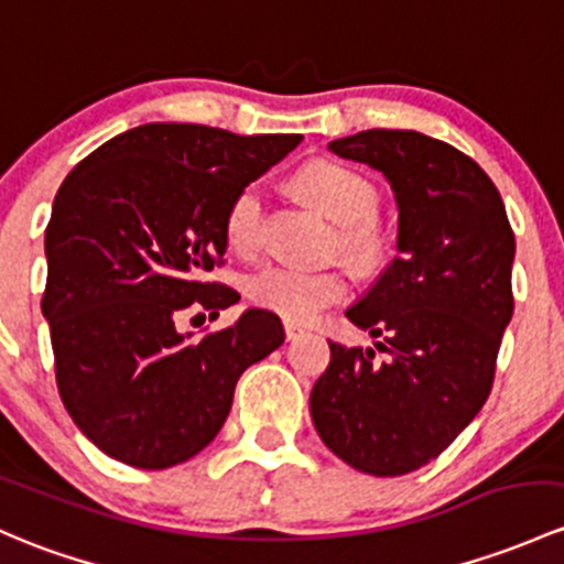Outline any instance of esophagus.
<instances>
[{
    "mask_svg": "<svg viewBox=\"0 0 564 564\" xmlns=\"http://www.w3.org/2000/svg\"><path fill=\"white\" fill-rule=\"evenodd\" d=\"M283 329H286V340H289V343L300 340V337L305 335V329H302L300 324H294V322H286V324H283Z\"/></svg>",
    "mask_w": 564,
    "mask_h": 564,
    "instance_id": "obj_1",
    "label": "esophagus"
}]
</instances>
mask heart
Wrapping results in <instances>:
<instances>
[{
    "label": "heart",
    "instance_id": "1",
    "mask_svg": "<svg viewBox=\"0 0 564 564\" xmlns=\"http://www.w3.org/2000/svg\"><path fill=\"white\" fill-rule=\"evenodd\" d=\"M300 194L324 216L340 224L337 242L351 264L370 270L387 257V229L378 221V188L359 170L332 159H313L294 175ZM264 192L248 183L235 194L224 218V232L237 253H253L262 246ZM248 297L262 311L286 322H307L324 307L346 297L348 278L337 267L305 270L292 264H270L253 272L246 283Z\"/></svg>",
    "mask_w": 564,
    "mask_h": 564
}]
</instances>
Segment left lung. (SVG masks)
Segmentation results:
<instances>
[{"label":"left lung","mask_w":564,"mask_h":564,"mask_svg":"<svg viewBox=\"0 0 564 564\" xmlns=\"http://www.w3.org/2000/svg\"><path fill=\"white\" fill-rule=\"evenodd\" d=\"M387 175L400 210L397 257L346 311L376 348L329 343L311 416L332 454L370 476L419 470L476 419L513 316L517 240L489 175L448 142L367 129L329 142Z\"/></svg>","instance_id":"8db88e82"}]
</instances>
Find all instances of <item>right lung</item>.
Instances as JSON below:
<instances>
[{
  "instance_id": "obj_1",
  "label": "right lung",
  "mask_w": 564,
  "mask_h": 564,
  "mask_svg": "<svg viewBox=\"0 0 564 564\" xmlns=\"http://www.w3.org/2000/svg\"><path fill=\"white\" fill-rule=\"evenodd\" d=\"M300 140L145 123L64 177L45 229L43 316L58 394L99 452L142 470L192 459L227 422L237 378L283 343L259 307L199 340L177 318L199 307L216 318L240 300L205 278L224 264L227 207Z\"/></svg>"
}]
</instances>
